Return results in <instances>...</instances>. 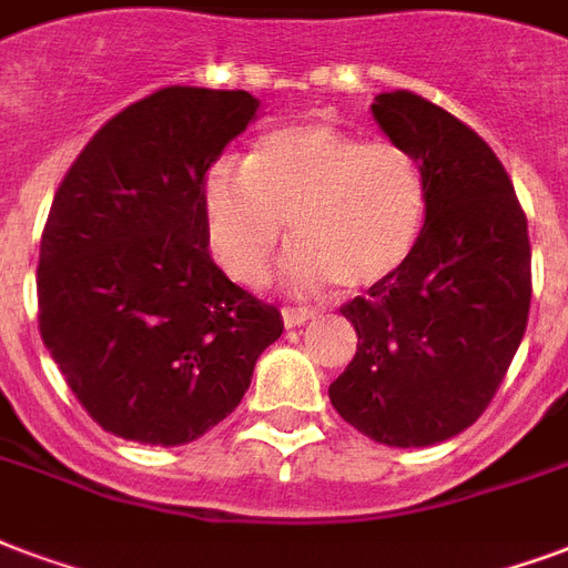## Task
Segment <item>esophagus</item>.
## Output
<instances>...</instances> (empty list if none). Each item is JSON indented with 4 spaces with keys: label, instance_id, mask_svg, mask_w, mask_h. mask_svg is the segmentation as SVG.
<instances>
[{
    "label": "esophagus",
    "instance_id": "esophagus-1",
    "mask_svg": "<svg viewBox=\"0 0 568 568\" xmlns=\"http://www.w3.org/2000/svg\"><path fill=\"white\" fill-rule=\"evenodd\" d=\"M281 317H284V326H287V329H296V326H305L308 320H314V311H308V308H284V311H281Z\"/></svg>",
    "mask_w": 568,
    "mask_h": 568
}]
</instances>
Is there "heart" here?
<instances>
[{"label": "heart", "mask_w": 568, "mask_h": 568, "mask_svg": "<svg viewBox=\"0 0 568 568\" xmlns=\"http://www.w3.org/2000/svg\"><path fill=\"white\" fill-rule=\"evenodd\" d=\"M425 179L392 140H365L326 122L268 131L245 161L212 168L203 221L212 254L236 281H257L290 233L284 278L296 290L338 281L381 284L404 266L425 224Z\"/></svg>", "instance_id": "b5f03b06"}]
</instances>
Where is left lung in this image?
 <instances>
[{"mask_svg": "<svg viewBox=\"0 0 568 568\" xmlns=\"http://www.w3.org/2000/svg\"><path fill=\"white\" fill-rule=\"evenodd\" d=\"M371 116L419 164L425 227L398 272L341 308L359 347L329 400L371 440L422 449L470 428L506 377L530 314V239L473 128L404 89Z\"/></svg>", "mask_w": 568, "mask_h": 568, "instance_id": "8db88e82", "label": "left lung"}]
</instances>
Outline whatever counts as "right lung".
Returning <instances> with one entry per match:
<instances>
[{
  "label": "right lung",
  "instance_id": "obj_1",
  "mask_svg": "<svg viewBox=\"0 0 568 568\" xmlns=\"http://www.w3.org/2000/svg\"><path fill=\"white\" fill-rule=\"evenodd\" d=\"M248 92L170 87L110 119L62 179L38 257V326L110 434L182 446L236 410L281 311L209 254V168L257 119Z\"/></svg>",
  "mask_w": 568,
  "mask_h": 568
}]
</instances>
